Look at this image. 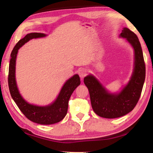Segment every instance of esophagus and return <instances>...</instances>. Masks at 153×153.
Returning a JSON list of instances; mask_svg holds the SVG:
<instances>
[{
    "instance_id": "1",
    "label": "esophagus",
    "mask_w": 153,
    "mask_h": 153,
    "mask_svg": "<svg viewBox=\"0 0 153 153\" xmlns=\"http://www.w3.org/2000/svg\"><path fill=\"white\" fill-rule=\"evenodd\" d=\"M87 70H85V69L83 68V69H81L79 71V76H80V78L81 79H83L84 77L86 76L87 74Z\"/></svg>"
}]
</instances>
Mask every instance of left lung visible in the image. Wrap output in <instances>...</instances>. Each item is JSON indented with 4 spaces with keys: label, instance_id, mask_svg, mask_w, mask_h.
Listing matches in <instances>:
<instances>
[{
    "label": "left lung",
    "instance_id": "8db88e82",
    "mask_svg": "<svg viewBox=\"0 0 153 153\" xmlns=\"http://www.w3.org/2000/svg\"><path fill=\"white\" fill-rule=\"evenodd\" d=\"M120 36L126 39L134 50V68L126 86L119 93L111 94L93 75L83 79L89 91L92 108L102 118H119L131 111L139 101L145 81L146 65L139 38L127 28H123Z\"/></svg>",
    "mask_w": 153,
    "mask_h": 153
}]
</instances>
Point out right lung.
<instances>
[{"label":"right lung","instance_id":"right-lung-1","mask_svg":"<svg viewBox=\"0 0 153 153\" xmlns=\"http://www.w3.org/2000/svg\"><path fill=\"white\" fill-rule=\"evenodd\" d=\"M46 35L39 33L27 34L24 38L16 43L11 53L8 74V85L12 99L23 114L28 120L37 124L51 125L61 121L66 116L68 108L69 100L76 88L80 85L81 81L78 74H75L68 79L62 86L55 102L49 106H39L33 105L23 99L18 91L15 80L16 58L18 50L30 39L45 37Z\"/></svg>","mask_w":153,"mask_h":153}]
</instances>
